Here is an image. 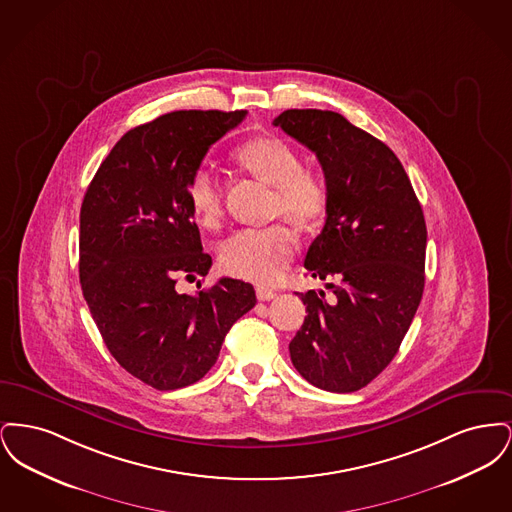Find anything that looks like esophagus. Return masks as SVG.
I'll use <instances>...</instances> for the list:
<instances>
[{
    "mask_svg": "<svg viewBox=\"0 0 512 512\" xmlns=\"http://www.w3.org/2000/svg\"><path fill=\"white\" fill-rule=\"evenodd\" d=\"M257 297H259V301H270V299H274V297H276V292H274V290H268V288H263V286H259V288H257Z\"/></svg>",
    "mask_w": 512,
    "mask_h": 512,
    "instance_id": "esophagus-1",
    "label": "esophagus"
}]
</instances>
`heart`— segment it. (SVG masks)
I'll use <instances>...</instances> for the list:
<instances>
[{"label":"heart","instance_id":"obj_1","mask_svg":"<svg viewBox=\"0 0 512 512\" xmlns=\"http://www.w3.org/2000/svg\"><path fill=\"white\" fill-rule=\"evenodd\" d=\"M234 157L245 171L274 188V215H284L299 226H309L324 217L330 197L326 176L317 167H303L290 142L278 136H259L238 147ZM188 201L203 228L219 226L222 190L211 172H195L188 184ZM295 249L297 240L282 222L244 228L220 244V267L238 278L270 284L292 263Z\"/></svg>","mask_w":512,"mask_h":512}]
</instances>
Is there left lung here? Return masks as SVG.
<instances>
[{
  "instance_id": "left-lung-1",
  "label": "left lung",
  "mask_w": 512,
  "mask_h": 512,
  "mask_svg": "<svg viewBox=\"0 0 512 512\" xmlns=\"http://www.w3.org/2000/svg\"><path fill=\"white\" fill-rule=\"evenodd\" d=\"M272 124L317 155L330 192L305 268L334 295L297 292L307 317L290 341L293 366L320 390H361L390 365L420 305L422 207L390 147L340 113L288 109Z\"/></svg>"
}]
</instances>
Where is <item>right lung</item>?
Returning <instances> with one entry per match:
<instances>
[{
	"mask_svg": "<svg viewBox=\"0 0 512 512\" xmlns=\"http://www.w3.org/2000/svg\"><path fill=\"white\" fill-rule=\"evenodd\" d=\"M247 111H174L128 130L99 165L80 207V286L117 363L159 391L201 380L232 324L257 303L251 284L207 276L188 184L209 147Z\"/></svg>",
	"mask_w": 512,
	"mask_h": 512,
	"instance_id": "1",
	"label": "right lung"
}]
</instances>
